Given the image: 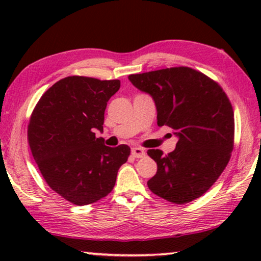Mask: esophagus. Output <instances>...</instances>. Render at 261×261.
Listing matches in <instances>:
<instances>
[{
	"mask_svg": "<svg viewBox=\"0 0 261 261\" xmlns=\"http://www.w3.org/2000/svg\"><path fill=\"white\" fill-rule=\"evenodd\" d=\"M132 155L134 158H142V156H145V151L140 147H133L132 148Z\"/></svg>",
	"mask_w": 261,
	"mask_h": 261,
	"instance_id": "1",
	"label": "esophagus"
}]
</instances>
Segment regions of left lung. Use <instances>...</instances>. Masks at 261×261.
I'll return each instance as SVG.
<instances>
[{"label": "left lung", "instance_id": "1", "mask_svg": "<svg viewBox=\"0 0 261 261\" xmlns=\"http://www.w3.org/2000/svg\"><path fill=\"white\" fill-rule=\"evenodd\" d=\"M128 80L154 101L158 126L172 128L176 148L165 155L148 149L156 173L147 181L153 194L184 204L201 197L230 159L234 113L222 88L190 67L130 74Z\"/></svg>", "mask_w": 261, "mask_h": 261}]
</instances>
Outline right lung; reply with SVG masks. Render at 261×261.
I'll use <instances>...</instances> for the list:
<instances>
[{
	"mask_svg": "<svg viewBox=\"0 0 261 261\" xmlns=\"http://www.w3.org/2000/svg\"><path fill=\"white\" fill-rule=\"evenodd\" d=\"M120 81L71 76L53 84L32 113L28 142L46 183L66 201L87 205L113 190L127 162V145L108 147L103 132L107 102Z\"/></svg>",
	"mask_w": 261,
	"mask_h": 261,
	"instance_id": "right-lung-1",
	"label": "right lung"
}]
</instances>
